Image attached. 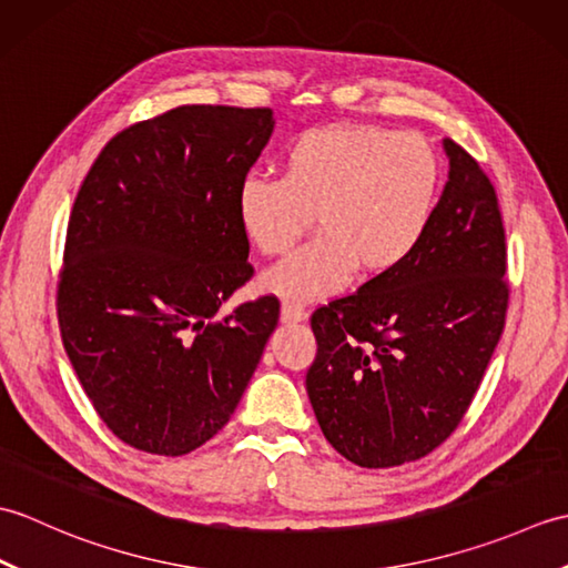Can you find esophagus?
I'll use <instances>...</instances> for the list:
<instances>
[{
	"mask_svg": "<svg viewBox=\"0 0 568 568\" xmlns=\"http://www.w3.org/2000/svg\"><path fill=\"white\" fill-rule=\"evenodd\" d=\"M281 320L285 324H297V322H305L307 320V312L305 307H300L295 303H283L281 305Z\"/></svg>",
	"mask_w": 568,
	"mask_h": 568,
	"instance_id": "esophagus-1",
	"label": "esophagus"
}]
</instances>
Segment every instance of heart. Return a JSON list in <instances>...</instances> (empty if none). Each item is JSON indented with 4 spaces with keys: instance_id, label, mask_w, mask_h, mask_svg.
<instances>
[{
    "instance_id": "1",
    "label": "heart",
    "mask_w": 568,
    "mask_h": 568,
    "mask_svg": "<svg viewBox=\"0 0 568 568\" xmlns=\"http://www.w3.org/2000/svg\"><path fill=\"white\" fill-rule=\"evenodd\" d=\"M439 183V155L417 134L366 124L312 129L285 151L281 180L241 183L236 222L258 253L281 256L315 216L320 236L261 277L268 293L315 303L356 271L376 277L413 256Z\"/></svg>"
}]
</instances>
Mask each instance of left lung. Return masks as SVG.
<instances>
[{"instance_id": "8db88e82", "label": "left lung", "mask_w": 568, "mask_h": 568, "mask_svg": "<svg viewBox=\"0 0 568 568\" xmlns=\"http://www.w3.org/2000/svg\"><path fill=\"white\" fill-rule=\"evenodd\" d=\"M446 180L413 256L315 310L307 395L348 462L390 468L427 456L458 427L505 327V229L496 187L444 139Z\"/></svg>"}]
</instances>
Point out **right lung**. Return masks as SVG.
Instances as JSON below:
<instances>
[{
	"instance_id": "obj_1",
	"label": "right lung",
	"mask_w": 568,
	"mask_h": 568,
	"mask_svg": "<svg viewBox=\"0 0 568 568\" xmlns=\"http://www.w3.org/2000/svg\"><path fill=\"white\" fill-rule=\"evenodd\" d=\"M268 106L185 104L106 143L72 204L58 324L72 368L124 444L183 456L244 395L281 303L212 322L253 275L236 195L273 134Z\"/></svg>"
}]
</instances>
